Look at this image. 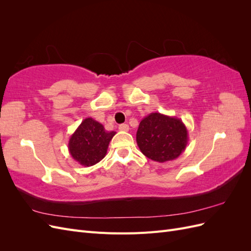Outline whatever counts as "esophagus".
Wrapping results in <instances>:
<instances>
[{
    "mask_svg": "<svg viewBox=\"0 0 251 251\" xmlns=\"http://www.w3.org/2000/svg\"><path fill=\"white\" fill-rule=\"evenodd\" d=\"M119 131H123V132H127L128 131V128H130V127H128V126L126 125V124H123V125H120L119 126Z\"/></svg>",
    "mask_w": 251,
    "mask_h": 251,
    "instance_id": "esophagus-1",
    "label": "esophagus"
}]
</instances>
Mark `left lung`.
Segmentation results:
<instances>
[{"instance_id":"8db88e82","label":"left lung","mask_w":251,"mask_h":251,"mask_svg":"<svg viewBox=\"0 0 251 251\" xmlns=\"http://www.w3.org/2000/svg\"><path fill=\"white\" fill-rule=\"evenodd\" d=\"M136 141L144 156L163 163L175 160L183 153L188 132L181 119L156 112L140 121Z\"/></svg>"}]
</instances>
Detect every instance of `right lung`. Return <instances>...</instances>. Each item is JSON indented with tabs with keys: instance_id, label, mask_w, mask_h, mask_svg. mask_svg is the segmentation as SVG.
<instances>
[{
	"instance_id": "add662e5",
	"label": "right lung",
	"mask_w": 251,
	"mask_h": 251,
	"mask_svg": "<svg viewBox=\"0 0 251 251\" xmlns=\"http://www.w3.org/2000/svg\"><path fill=\"white\" fill-rule=\"evenodd\" d=\"M116 132H108L104 126L88 117L71 135L68 143L69 153L82 166H92L107 155L109 143Z\"/></svg>"
}]
</instances>
